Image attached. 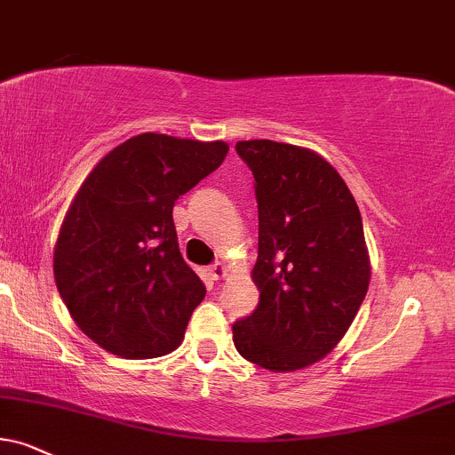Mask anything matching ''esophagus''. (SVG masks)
Here are the masks:
<instances>
[{
	"label": "esophagus",
	"instance_id": "1",
	"mask_svg": "<svg viewBox=\"0 0 455 455\" xmlns=\"http://www.w3.org/2000/svg\"><path fill=\"white\" fill-rule=\"evenodd\" d=\"M211 276L215 278V280H221V278H226V274H228V266L223 261H215L211 266Z\"/></svg>",
	"mask_w": 455,
	"mask_h": 455
}]
</instances>
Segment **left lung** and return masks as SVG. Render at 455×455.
Returning <instances> with one entry per match:
<instances>
[{
    "label": "left lung",
    "instance_id": "left-lung-1",
    "mask_svg": "<svg viewBox=\"0 0 455 455\" xmlns=\"http://www.w3.org/2000/svg\"><path fill=\"white\" fill-rule=\"evenodd\" d=\"M255 177L259 306L232 327L246 361L276 373L310 367L339 344L371 278L355 196L316 151L238 141Z\"/></svg>",
    "mask_w": 455,
    "mask_h": 455
}]
</instances>
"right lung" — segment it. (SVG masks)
<instances>
[{
	"instance_id": "obj_1",
	"label": "right lung",
	"mask_w": 455,
	"mask_h": 455,
	"mask_svg": "<svg viewBox=\"0 0 455 455\" xmlns=\"http://www.w3.org/2000/svg\"><path fill=\"white\" fill-rule=\"evenodd\" d=\"M226 141L143 132L97 162L54 244V280L84 333L122 358H156L183 341L206 289L183 259L179 196L217 171Z\"/></svg>"
}]
</instances>
